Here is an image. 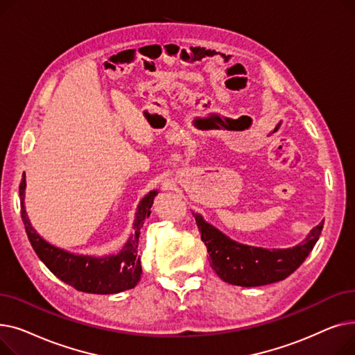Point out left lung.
<instances>
[{"label": "left lung", "mask_w": 355, "mask_h": 355, "mask_svg": "<svg viewBox=\"0 0 355 355\" xmlns=\"http://www.w3.org/2000/svg\"><path fill=\"white\" fill-rule=\"evenodd\" d=\"M194 214V213H193ZM201 240L210 254V266L223 281L237 286H262L284 281L300 268L318 241L324 221L304 241L289 249H265L237 243L200 214H194Z\"/></svg>", "instance_id": "left-lung-1"}]
</instances>
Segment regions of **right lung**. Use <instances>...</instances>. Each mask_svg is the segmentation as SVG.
<instances>
[{
    "instance_id": "add662e5",
    "label": "right lung",
    "mask_w": 355,
    "mask_h": 355,
    "mask_svg": "<svg viewBox=\"0 0 355 355\" xmlns=\"http://www.w3.org/2000/svg\"><path fill=\"white\" fill-rule=\"evenodd\" d=\"M24 191H26V174L20 182V200H21V218L26 226L30 243L40 257L42 262L58 276L60 281L73 286L80 292L110 295L119 293L137 286L141 279L142 268L138 256V243L144 220L151 214V207L157 190L149 191L139 202L134 233L129 236L123 249L118 254H109L103 257L74 254L60 248H55L39 236L27 217L24 209Z\"/></svg>"
}]
</instances>
